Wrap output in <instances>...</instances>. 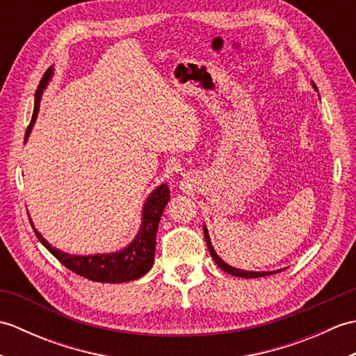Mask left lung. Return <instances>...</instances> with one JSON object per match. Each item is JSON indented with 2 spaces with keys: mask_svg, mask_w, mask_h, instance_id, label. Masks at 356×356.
I'll return each instance as SVG.
<instances>
[{
  "mask_svg": "<svg viewBox=\"0 0 356 356\" xmlns=\"http://www.w3.org/2000/svg\"><path fill=\"white\" fill-rule=\"evenodd\" d=\"M314 87H315V84H314ZM315 90H316V87H315ZM203 232H205V241H207V245H208L211 257H213L214 261L217 263V266L220 268V269H223L225 272H228V274L236 275V277H241V278H259V277L270 275V274H275V272H280V270H275V272H249V270H241V269H236V268L229 266V264H226V263L220 259V257H218V255L216 254L213 245H211V240H209L207 228H203Z\"/></svg>",
  "mask_w": 356,
  "mask_h": 356,
  "instance_id": "left-lung-1",
  "label": "left lung"
}]
</instances>
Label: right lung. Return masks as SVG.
<instances>
[{
	"instance_id": "obj_1",
	"label": "right lung",
	"mask_w": 356,
	"mask_h": 356,
	"mask_svg": "<svg viewBox=\"0 0 356 356\" xmlns=\"http://www.w3.org/2000/svg\"><path fill=\"white\" fill-rule=\"evenodd\" d=\"M51 74H53V69L50 67V69L44 73L40 86H38V90L35 93L33 116L27 127L24 140H27L30 131H32V127L38 116V110H40L42 90L45 88V86H47ZM168 200H170V188L165 184L156 188V190L151 193V195L147 199L145 205H143L142 226L138 237L133 240V243H130L125 249H122V251L113 252V254H101V255L65 254L63 251H58L55 248H51L41 234L35 229L32 220H30V225H32L38 240H40L41 243L47 248L65 268H69L72 272H74V274L92 280V282L124 283V282H131V280L145 275L151 269V266H153L157 226H159V222H161L162 213Z\"/></svg>"
}]
</instances>
